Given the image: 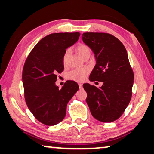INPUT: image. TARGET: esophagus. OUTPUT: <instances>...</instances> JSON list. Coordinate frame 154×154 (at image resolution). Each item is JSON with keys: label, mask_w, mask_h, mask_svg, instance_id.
<instances>
[{"label": "esophagus", "mask_w": 154, "mask_h": 154, "mask_svg": "<svg viewBox=\"0 0 154 154\" xmlns=\"http://www.w3.org/2000/svg\"><path fill=\"white\" fill-rule=\"evenodd\" d=\"M78 85H79V89H82V88H83V84L82 83H79V84H78Z\"/></svg>", "instance_id": "esophagus-1"}]
</instances>
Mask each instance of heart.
<instances>
[{"mask_svg":"<svg viewBox=\"0 0 154 154\" xmlns=\"http://www.w3.org/2000/svg\"><path fill=\"white\" fill-rule=\"evenodd\" d=\"M76 51L81 58H84L87 55H90L91 51L89 48L85 44H80L76 48ZM69 57V51H66L63 56V63L64 65L67 63ZM88 70L87 69H77L69 72L68 74V78L71 80L76 81H83L87 77Z\"/></svg>","mask_w":154,"mask_h":154,"instance_id":"obj_1","label":"heart"}]
</instances>
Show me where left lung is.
Instances as JSON below:
<instances>
[{"label": "left lung", "mask_w": 154, "mask_h": 154, "mask_svg": "<svg viewBox=\"0 0 154 154\" xmlns=\"http://www.w3.org/2000/svg\"><path fill=\"white\" fill-rule=\"evenodd\" d=\"M82 40L96 60L89 80L103 83L100 87L83 84L87 93L86 102L94 119L103 122H113L123 114L132 97L134 73L126 50L110 34L86 32Z\"/></svg>", "instance_id": "left-lung-1"}]
</instances>
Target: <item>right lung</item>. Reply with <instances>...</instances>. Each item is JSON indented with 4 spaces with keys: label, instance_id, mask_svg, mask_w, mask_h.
I'll return each mask as SVG.
<instances>
[{
    "label": "right lung",
    "instance_id": "1",
    "mask_svg": "<svg viewBox=\"0 0 154 154\" xmlns=\"http://www.w3.org/2000/svg\"><path fill=\"white\" fill-rule=\"evenodd\" d=\"M80 34H49L39 41L26 60L22 71L26 103L35 119L45 125L54 126L63 120L68 102L79 90L75 81H67L61 89L55 81L57 73L63 71L66 49L76 43Z\"/></svg>",
    "mask_w": 154,
    "mask_h": 154
}]
</instances>
